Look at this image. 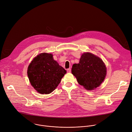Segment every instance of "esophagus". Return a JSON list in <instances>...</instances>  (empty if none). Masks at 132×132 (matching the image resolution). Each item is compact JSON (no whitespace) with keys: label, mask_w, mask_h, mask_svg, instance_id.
<instances>
[{"label":"esophagus","mask_w":132,"mask_h":132,"mask_svg":"<svg viewBox=\"0 0 132 132\" xmlns=\"http://www.w3.org/2000/svg\"><path fill=\"white\" fill-rule=\"evenodd\" d=\"M67 71L68 72H71V69H70V68H68V69H67Z\"/></svg>","instance_id":"34e87169"}]
</instances>
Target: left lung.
<instances>
[{"label":"left lung","instance_id":"1","mask_svg":"<svg viewBox=\"0 0 132 132\" xmlns=\"http://www.w3.org/2000/svg\"><path fill=\"white\" fill-rule=\"evenodd\" d=\"M79 84L87 90L99 86L106 76V67L98 56L89 52L82 54L79 64H74L71 69Z\"/></svg>","mask_w":132,"mask_h":132}]
</instances>
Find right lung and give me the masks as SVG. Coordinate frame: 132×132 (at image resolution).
Returning a JSON list of instances; mask_svg holds the SVG:
<instances>
[{
  "label": "right lung",
  "instance_id": "add662e5",
  "mask_svg": "<svg viewBox=\"0 0 132 132\" xmlns=\"http://www.w3.org/2000/svg\"><path fill=\"white\" fill-rule=\"evenodd\" d=\"M66 70L55 61L52 54L38 55L28 66L27 75L34 88L39 93L50 94L61 82Z\"/></svg>",
  "mask_w": 132,
  "mask_h": 132
}]
</instances>
